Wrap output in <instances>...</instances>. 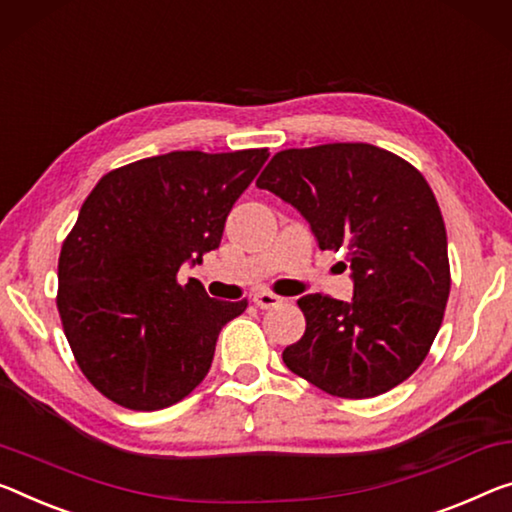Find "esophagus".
I'll return each instance as SVG.
<instances>
[{"mask_svg": "<svg viewBox=\"0 0 512 512\" xmlns=\"http://www.w3.org/2000/svg\"><path fill=\"white\" fill-rule=\"evenodd\" d=\"M281 302H283V297L267 293V290H261V293L254 295V304L258 306V309H274V306H279Z\"/></svg>", "mask_w": 512, "mask_h": 512, "instance_id": "obj_1", "label": "esophagus"}]
</instances>
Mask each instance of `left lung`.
<instances>
[{
  "instance_id": "8db88e82",
  "label": "left lung",
  "mask_w": 512,
  "mask_h": 512,
  "mask_svg": "<svg viewBox=\"0 0 512 512\" xmlns=\"http://www.w3.org/2000/svg\"><path fill=\"white\" fill-rule=\"evenodd\" d=\"M256 185L300 212L320 249H341L350 263V302L300 297L306 332L283 364L341 398L405 382L426 359L451 290L444 219L426 178L377 146L325 144L277 153Z\"/></svg>"
}]
</instances>
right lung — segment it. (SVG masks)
I'll return each mask as SVG.
<instances>
[{
	"label": "right lung",
	"mask_w": 512,
	"mask_h": 512,
	"mask_svg": "<svg viewBox=\"0 0 512 512\" xmlns=\"http://www.w3.org/2000/svg\"><path fill=\"white\" fill-rule=\"evenodd\" d=\"M267 160L265 148L174 151L109 171L93 187L59 256V316L102 396L153 412L208 375L219 332L247 309L219 302L185 263L219 247L226 217Z\"/></svg>",
	"instance_id": "1"
}]
</instances>
